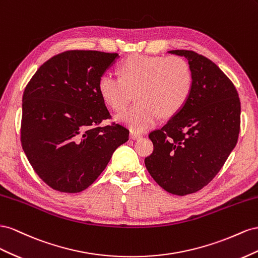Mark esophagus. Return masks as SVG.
<instances>
[{
    "mask_svg": "<svg viewBox=\"0 0 258 258\" xmlns=\"http://www.w3.org/2000/svg\"><path fill=\"white\" fill-rule=\"evenodd\" d=\"M130 137L132 139H139V138H142V134H138V133H136V132H131Z\"/></svg>",
    "mask_w": 258,
    "mask_h": 258,
    "instance_id": "1",
    "label": "esophagus"
}]
</instances>
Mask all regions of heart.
Masks as SVG:
<instances>
[{
	"instance_id": "obj_1",
	"label": "heart",
	"mask_w": 258,
	"mask_h": 258,
	"mask_svg": "<svg viewBox=\"0 0 258 258\" xmlns=\"http://www.w3.org/2000/svg\"><path fill=\"white\" fill-rule=\"evenodd\" d=\"M119 72L120 77L102 73L98 91L102 100L115 111L126 107L136 92L138 102L116 116L133 132L150 128L160 114L168 117L178 113L192 92V70L179 56H131L122 61Z\"/></svg>"
}]
</instances>
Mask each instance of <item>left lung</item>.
<instances>
[{
    "label": "left lung",
    "instance_id": "left-lung-1",
    "mask_svg": "<svg viewBox=\"0 0 258 258\" xmlns=\"http://www.w3.org/2000/svg\"><path fill=\"white\" fill-rule=\"evenodd\" d=\"M168 53L188 60L194 87L185 107L149 134L153 152L145 165L167 192L186 196L207 186L237 145L241 105L231 81L209 58L185 49Z\"/></svg>",
    "mask_w": 258,
    "mask_h": 258
}]
</instances>
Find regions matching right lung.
<instances>
[{
  "label": "right lung",
  "instance_id": "obj_1",
  "mask_svg": "<svg viewBox=\"0 0 258 258\" xmlns=\"http://www.w3.org/2000/svg\"><path fill=\"white\" fill-rule=\"evenodd\" d=\"M116 53L67 50L36 70L25 88L21 146L35 173L60 192L85 190L128 141L120 124L98 126L110 113L98 80Z\"/></svg>",
  "mask_w": 258,
  "mask_h": 258
}]
</instances>
